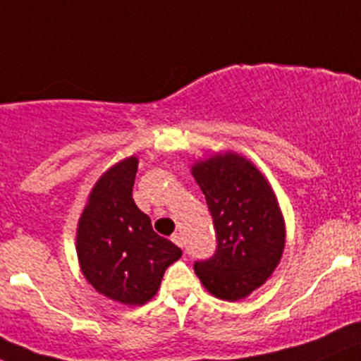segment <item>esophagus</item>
Listing matches in <instances>:
<instances>
[{
    "label": "esophagus",
    "mask_w": 361,
    "mask_h": 361,
    "mask_svg": "<svg viewBox=\"0 0 361 361\" xmlns=\"http://www.w3.org/2000/svg\"><path fill=\"white\" fill-rule=\"evenodd\" d=\"M171 241H173L177 246H180V248H183V246H184L183 235H180V234H173V235H171Z\"/></svg>",
    "instance_id": "34e87169"
}]
</instances>
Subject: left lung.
<instances>
[{
  "mask_svg": "<svg viewBox=\"0 0 361 361\" xmlns=\"http://www.w3.org/2000/svg\"><path fill=\"white\" fill-rule=\"evenodd\" d=\"M205 195L216 252L195 273L212 296L238 301L271 276L286 246V223L267 178L235 152L214 154L191 166Z\"/></svg>",
  "mask_w": 361,
  "mask_h": 361,
  "instance_id": "1",
  "label": "left lung"
}]
</instances>
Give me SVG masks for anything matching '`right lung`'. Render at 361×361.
Wrapping results in <instances>:
<instances>
[{"label":"right lung","mask_w":361,"mask_h":361,"mask_svg":"<svg viewBox=\"0 0 361 361\" xmlns=\"http://www.w3.org/2000/svg\"><path fill=\"white\" fill-rule=\"evenodd\" d=\"M138 157L113 164L90 191L78 223L75 250L81 271L97 293L122 305L156 296L163 274L183 250L152 230L133 200Z\"/></svg>","instance_id":"1"}]
</instances>
